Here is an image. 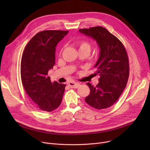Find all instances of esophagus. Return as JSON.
Here are the masks:
<instances>
[{"mask_svg": "<svg viewBox=\"0 0 150 150\" xmlns=\"http://www.w3.org/2000/svg\"><path fill=\"white\" fill-rule=\"evenodd\" d=\"M67 85L69 86L70 88H78L80 86V84L79 83H76V82H74V81L68 83Z\"/></svg>", "mask_w": 150, "mask_h": 150, "instance_id": "esophagus-1", "label": "esophagus"}]
</instances>
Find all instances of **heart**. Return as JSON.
<instances>
[{
	"mask_svg": "<svg viewBox=\"0 0 150 150\" xmlns=\"http://www.w3.org/2000/svg\"><path fill=\"white\" fill-rule=\"evenodd\" d=\"M75 46L77 47L78 51L80 52H85L88 54L91 50L92 45L91 43L87 40H80L75 42Z\"/></svg>",
	"mask_w": 150,
	"mask_h": 150,
	"instance_id": "1",
	"label": "heart"
}]
</instances>
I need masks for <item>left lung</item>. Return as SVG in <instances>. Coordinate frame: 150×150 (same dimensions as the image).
<instances>
[{"mask_svg": "<svg viewBox=\"0 0 150 150\" xmlns=\"http://www.w3.org/2000/svg\"><path fill=\"white\" fill-rule=\"evenodd\" d=\"M81 33L92 38L100 49L95 65L98 75V84L94 87L87 83L90 93L85 101L96 109L111 106L119 99L128 83L129 74L128 57L122 42L102 27L79 30Z\"/></svg>", "mask_w": 150, "mask_h": 150, "instance_id": "1", "label": "left lung"}]
</instances>
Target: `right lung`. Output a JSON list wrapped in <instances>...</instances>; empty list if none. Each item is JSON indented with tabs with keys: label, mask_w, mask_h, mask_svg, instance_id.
Returning a JSON list of instances; mask_svg holds the SVG:
<instances>
[{
	"label": "right lung",
	"mask_w": 150,
	"mask_h": 150,
	"mask_svg": "<svg viewBox=\"0 0 150 150\" xmlns=\"http://www.w3.org/2000/svg\"><path fill=\"white\" fill-rule=\"evenodd\" d=\"M69 32L44 30L27 44L21 62V81L27 95L42 111L50 112L62 101L66 84L51 82L48 71L55 63V47Z\"/></svg>",
	"instance_id": "obj_1"
}]
</instances>
